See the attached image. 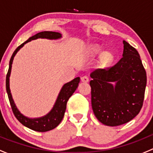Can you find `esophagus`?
I'll list each match as a JSON object with an SVG mask.
<instances>
[{
    "mask_svg": "<svg viewBox=\"0 0 153 153\" xmlns=\"http://www.w3.org/2000/svg\"><path fill=\"white\" fill-rule=\"evenodd\" d=\"M88 81H89V78L87 76L82 77V82H85V83H86V82H88Z\"/></svg>",
    "mask_w": 153,
    "mask_h": 153,
    "instance_id": "obj_1",
    "label": "esophagus"
}]
</instances>
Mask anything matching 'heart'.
Listing matches in <instances>:
<instances>
[{"label": "heart", "instance_id": "heart-1", "mask_svg": "<svg viewBox=\"0 0 153 153\" xmlns=\"http://www.w3.org/2000/svg\"><path fill=\"white\" fill-rule=\"evenodd\" d=\"M100 52V49L99 48V46H94L91 48V53L92 54H98ZM114 59V56L113 54V53L110 52V51H107V52H104L101 56H100V63L103 66L106 67L108 66L111 64V62H113Z\"/></svg>", "mask_w": 153, "mask_h": 153}]
</instances>
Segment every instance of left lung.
<instances>
[{
	"label": "left lung",
	"mask_w": 153,
	"mask_h": 153,
	"mask_svg": "<svg viewBox=\"0 0 153 153\" xmlns=\"http://www.w3.org/2000/svg\"><path fill=\"white\" fill-rule=\"evenodd\" d=\"M123 42V57L117 63L91 74L92 109L106 126L127 123L140 113L143 104L146 72L137 49Z\"/></svg>",
	"instance_id": "1"
}]
</instances>
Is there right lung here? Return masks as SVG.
Instances as JSON below:
<instances>
[{
	"label": "right lung",
	"instance_id": "right-lung-1",
	"mask_svg": "<svg viewBox=\"0 0 153 153\" xmlns=\"http://www.w3.org/2000/svg\"><path fill=\"white\" fill-rule=\"evenodd\" d=\"M61 37L62 34L57 32L44 31V32L38 33L36 35L30 37L26 42L22 43L20 46H19L18 47L16 48L14 52H13L11 58H10V60L9 69H8L7 74L6 76V89L8 98H9L10 100V104L12 111H13V114H14V116L16 117V119L18 120L23 126H27V127L30 128V129L34 130V131H49L51 130H53L54 128H56L58 125L61 123L63 117H64L65 112V109H66L67 102H68L69 97L72 95V94L75 92V91L78 88V83L80 82V78L79 77H77V78H74L72 81L65 84L63 85L59 94L57 100H56V103H55V105L53 106V109L51 110L50 112L48 114H46V116L39 118H34V119L28 118L27 117L23 116V114L18 111V109L16 108V105L14 104V101L13 100V97H12L11 93H10V90L9 78L10 75V71H11V67L13 58H14L16 53L20 50V48L23 47L24 46V44L27 43L30 41L39 39V38L49 39H57L61 38Z\"/></svg>",
	"mask_w": 153,
	"mask_h": 153
}]
</instances>
